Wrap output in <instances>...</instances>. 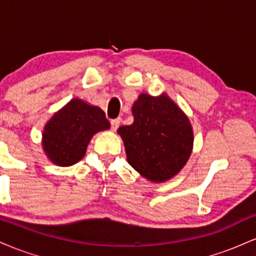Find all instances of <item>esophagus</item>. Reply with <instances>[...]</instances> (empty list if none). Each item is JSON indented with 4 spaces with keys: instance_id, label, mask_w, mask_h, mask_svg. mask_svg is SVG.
I'll use <instances>...</instances> for the list:
<instances>
[{
    "instance_id": "obj_1",
    "label": "esophagus",
    "mask_w": 256,
    "mask_h": 256,
    "mask_svg": "<svg viewBox=\"0 0 256 256\" xmlns=\"http://www.w3.org/2000/svg\"><path fill=\"white\" fill-rule=\"evenodd\" d=\"M120 122H122V119L120 118H116V119H113L110 122V125H112V130H114L116 131V128H119V125H120Z\"/></svg>"
}]
</instances>
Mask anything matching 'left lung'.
I'll return each mask as SVG.
<instances>
[{
	"label": "left lung",
	"mask_w": 256,
	"mask_h": 256,
	"mask_svg": "<svg viewBox=\"0 0 256 256\" xmlns=\"http://www.w3.org/2000/svg\"><path fill=\"white\" fill-rule=\"evenodd\" d=\"M132 112L134 122L118 128L128 164L149 180L172 178L192 154L189 119L166 95L152 98L142 94Z\"/></svg>",
	"instance_id": "left-lung-1"
}]
</instances>
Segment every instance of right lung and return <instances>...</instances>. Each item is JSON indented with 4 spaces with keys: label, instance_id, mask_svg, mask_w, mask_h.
Segmentation results:
<instances>
[{
    "label": "right lung",
    "instance_id": "obj_1",
    "mask_svg": "<svg viewBox=\"0 0 256 256\" xmlns=\"http://www.w3.org/2000/svg\"><path fill=\"white\" fill-rule=\"evenodd\" d=\"M110 126V120L101 108L74 98L44 128V152L56 165L71 166L84 156L91 137Z\"/></svg>",
    "mask_w": 256,
    "mask_h": 256
}]
</instances>
